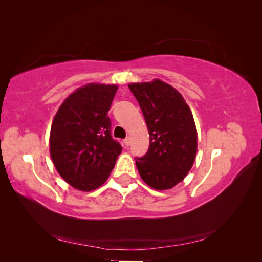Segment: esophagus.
Wrapping results in <instances>:
<instances>
[{"mask_svg": "<svg viewBox=\"0 0 262 262\" xmlns=\"http://www.w3.org/2000/svg\"><path fill=\"white\" fill-rule=\"evenodd\" d=\"M123 143H124L125 146H129V145H130V138H125V139L123 140Z\"/></svg>", "mask_w": 262, "mask_h": 262, "instance_id": "esophagus-1", "label": "esophagus"}]
</instances>
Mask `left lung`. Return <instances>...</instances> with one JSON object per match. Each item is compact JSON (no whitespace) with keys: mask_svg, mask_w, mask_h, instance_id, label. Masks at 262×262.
I'll return each instance as SVG.
<instances>
[{"mask_svg":"<svg viewBox=\"0 0 262 262\" xmlns=\"http://www.w3.org/2000/svg\"><path fill=\"white\" fill-rule=\"evenodd\" d=\"M129 89L138 100L149 134L144 156L136 157L141 178L156 190L184 180L196 154L193 117L181 94L160 80L134 83Z\"/></svg>","mask_w":262,"mask_h":262,"instance_id":"left-lung-1","label":"left lung"}]
</instances>
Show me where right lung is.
<instances>
[{"instance_id": "obj_1", "label": "right lung", "mask_w": 262, "mask_h": 262, "mask_svg": "<svg viewBox=\"0 0 262 262\" xmlns=\"http://www.w3.org/2000/svg\"><path fill=\"white\" fill-rule=\"evenodd\" d=\"M116 85L89 84L63 101L50 132V155L61 177L82 190L100 187L114 169L122 146L112 136L108 112Z\"/></svg>"}]
</instances>
